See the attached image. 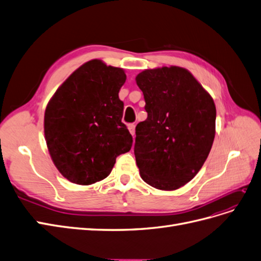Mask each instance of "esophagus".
<instances>
[{"label":"esophagus","mask_w":261,"mask_h":261,"mask_svg":"<svg viewBox=\"0 0 261 261\" xmlns=\"http://www.w3.org/2000/svg\"><path fill=\"white\" fill-rule=\"evenodd\" d=\"M128 129H129V133L132 134L133 136L135 135V125H134V124H129V125H128Z\"/></svg>","instance_id":"esophagus-1"}]
</instances>
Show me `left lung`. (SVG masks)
Wrapping results in <instances>:
<instances>
[{
    "mask_svg": "<svg viewBox=\"0 0 261 261\" xmlns=\"http://www.w3.org/2000/svg\"><path fill=\"white\" fill-rule=\"evenodd\" d=\"M136 83L148 113L136 126L134 152L140 176L156 189L175 191L207 160L216 136L215 101L184 67L145 69Z\"/></svg>",
    "mask_w": 261,
    "mask_h": 261,
    "instance_id": "left-lung-1",
    "label": "left lung"
}]
</instances>
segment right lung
Here are the masks:
<instances>
[{
    "mask_svg": "<svg viewBox=\"0 0 261 261\" xmlns=\"http://www.w3.org/2000/svg\"><path fill=\"white\" fill-rule=\"evenodd\" d=\"M125 70L94 59L68 76L48 102L44 138L55 167L69 181L91 185L111 173L132 148L118 98Z\"/></svg>",
    "mask_w": 261,
    "mask_h": 261,
    "instance_id": "add662e5",
    "label": "right lung"
}]
</instances>
